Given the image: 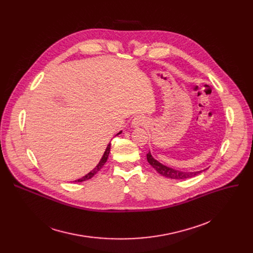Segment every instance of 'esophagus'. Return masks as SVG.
<instances>
[{
  "label": "esophagus",
  "mask_w": 253,
  "mask_h": 253,
  "mask_svg": "<svg viewBox=\"0 0 253 253\" xmlns=\"http://www.w3.org/2000/svg\"><path fill=\"white\" fill-rule=\"evenodd\" d=\"M146 117L143 115H137L134 117V119L132 120V126L133 127H140V126H144L146 124Z\"/></svg>",
  "instance_id": "esophagus-1"
}]
</instances>
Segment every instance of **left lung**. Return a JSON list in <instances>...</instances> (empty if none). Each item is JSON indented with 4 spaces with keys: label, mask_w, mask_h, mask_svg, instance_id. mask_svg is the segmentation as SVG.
<instances>
[{
    "label": "left lung",
    "mask_w": 253,
    "mask_h": 253,
    "mask_svg": "<svg viewBox=\"0 0 253 253\" xmlns=\"http://www.w3.org/2000/svg\"><path fill=\"white\" fill-rule=\"evenodd\" d=\"M147 161L149 162V164L161 175L167 177V178H171V179H186V178H191L193 176L198 175L199 173H201L204 170L201 171H195V172H185V171H179L177 169H173L171 167H168L166 165H163L162 163H160L159 161H157L150 153V151L147 154Z\"/></svg>",
    "instance_id": "1"
}]
</instances>
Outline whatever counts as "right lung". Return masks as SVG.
I'll use <instances>...</instances> for the list:
<instances>
[{
	"instance_id": "right-lung-1",
	"label": "right lung",
	"mask_w": 253,
	"mask_h": 253,
	"mask_svg": "<svg viewBox=\"0 0 253 253\" xmlns=\"http://www.w3.org/2000/svg\"><path fill=\"white\" fill-rule=\"evenodd\" d=\"M119 134H121V132H119L117 135H119ZM110 148H111V144L109 143L108 144V146H107V148H106V150H105V152H104V154H103V156H102V158H101V160L99 161V163H98V165L92 170V171H90L88 174H86L85 176H83L82 178H80V179H78V180H75V182H82V181H86V180H88V179H91L98 171H100V169L103 167V165L106 163V161H107V159H108V156H109V153H110Z\"/></svg>"
}]
</instances>
